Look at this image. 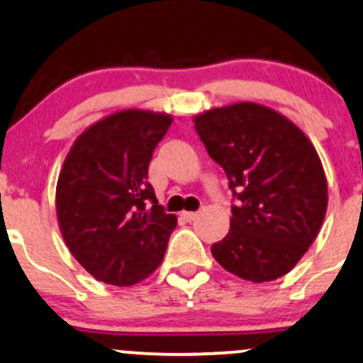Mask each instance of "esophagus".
<instances>
[{"label": "esophagus", "instance_id": "34e87169", "mask_svg": "<svg viewBox=\"0 0 363 363\" xmlns=\"http://www.w3.org/2000/svg\"><path fill=\"white\" fill-rule=\"evenodd\" d=\"M181 216L184 218L186 221H194L196 218H198V213H194V211H184Z\"/></svg>", "mask_w": 363, "mask_h": 363}]
</instances>
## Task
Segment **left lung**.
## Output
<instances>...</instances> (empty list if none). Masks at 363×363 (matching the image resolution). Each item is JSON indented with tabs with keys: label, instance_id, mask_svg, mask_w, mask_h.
Masks as SVG:
<instances>
[{
	"label": "left lung",
	"instance_id": "obj_1",
	"mask_svg": "<svg viewBox=\"0 0 363 363\" xmlns=\"http://www.w3.org/2000/svg\"><path fill=\"white\" fill-rule=\"evenodd\" d=\"M194 128L237 198L213 257L250 282L286 276L314 242L328 206L316 148L281 113L248 101L201 113Z\"/></svg>",
	"mask_w": 363,
	"mask_h": 363
}]
</instances>
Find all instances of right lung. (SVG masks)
Returning <instances> with one entry per match:
<instances>
[{
	"label": "right lung",
	"instance_id": "obj_1",
	"mask_svg": "<svg viewBox=\"0 0 363 363\" xmlns=\"http://www.w3.org/2000/svg\"><path fill=\"white\" fill-rule=\"evenodd\" d=\"M172 116L123 110L77 137L59 174L57 220L65 245L94 279L133 286L164 259L176 215L147 181L155 147Z\"/></svg>",
	"mask_w": 363,
	"mask_h": 363
}]
</instances>
